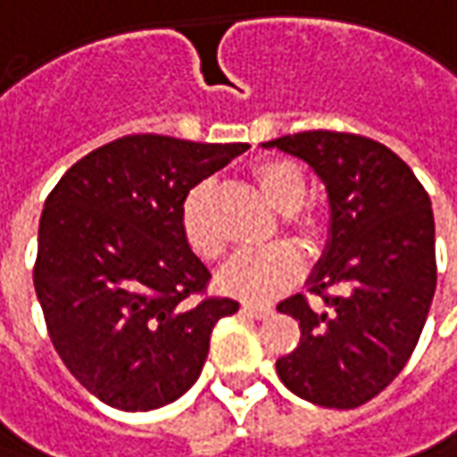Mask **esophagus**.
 Instances as JSON below:
<instances>
[{
    "instance_id": "obj_1",
    "label": "esophagus",
    "mask_w": 457,
    "mask_h": 457,
    "mask_svg": "<svg viewBox=\"0 0 457 457\" xmlns=\"http://www.w3.org/2000/svg\"><path fill=\"white\" fill-rule=\"evenodd\" d=\"M242 310L247 312V315H253V318H260V320H268L275 315V307L270 305H257V303H245Z\"/></svg>"
}]
</instances>
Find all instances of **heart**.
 <instances>
[{"mask_svg":"<svg viewBox=\"0 0 457 457\" xmlns=\"http://www.w3.org/2000/svg\"><path fill=\"white\" fill-rule=\"evenodd\" d=\"M254 185L260 187L262 197L268 200L280 215L297 212L307 197V179L303 170L290 160H265L253 170ZM210 182H200L189 189L182 200L179 225L187 245L200 257H215L220 253V237L210 228L204 217V200H207ZM297 229L305 240L315 237V222L300 220ZM303 272V260L293 245H268V247H250L240 250L222 265L217 282L229 295H237L242 300L265 303L287 290Z\"/></svg>","mask_w":457,"mask_h":457,"instance_id":"b5f03b06","label":"heart"}]
</instances>
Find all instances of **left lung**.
<instances>
[{"label": "left lung", "instance_id": "obj_1", "mask_svg": "<svg viewBox=\"0 0 457 457\" xmlns=\"http://www.w3.org/2000/svg\"><path fill=\"white\" fill-rule=\"evenodd\" d=\"M262 147L303 160L330 204L328 242L307 278L322 307L303 295L278 305L300 322V345L275 368L297 398L358 408L398 378L423 333L437 280L430 197L375 139L315 129Z\"/></svg>", "mask_w": 457, "mask_h": 457}]
</instances>
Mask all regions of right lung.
<instances>
[{"instance_id":"right-lung-1","label":"right lung","mask_w":457,"mask_h":457,"mask_svg":"<svg viewBox=\"0 0 457 457\" xmlns=\"http://www.w3.org/2000/svg\"><path fill=\"white\" fill-rule=\"evenodd\" d=\"M250 145L129 135L89 152L49 192L34 290L49 337L104 405L157 411L203 372L232 297H197L210 270L182 235L189 189Z\"/></svg>"}]
</instances>
